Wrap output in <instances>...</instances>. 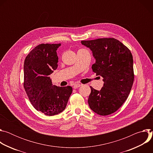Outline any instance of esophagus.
<instances>
[{
  "instance_id": "34e87169",
  "label": "esophagus",
  "mask_w": 153,
  "mask_h": 153,
  "mask_svg": "<svg viewBox=\"0 0 153 153\" xmlns=\"http://www.w3.org/2000/svg\"><path fill=\"white\" fill-rule=\"evenodd\" d=\"M81 85H82L81 84H79V83H76V84H74V86H73V88H74V89H76V88H79V87H80V86Z\"/></svg>"
}]
</instances>
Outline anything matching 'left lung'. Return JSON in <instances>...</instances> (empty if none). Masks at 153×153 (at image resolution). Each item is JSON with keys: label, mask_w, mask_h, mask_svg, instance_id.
Wrapping results in <instances>:
<instances>
[{"label": "left lung", "mask_w": 153, "mask_h": 153, "mask_svg": "<svg viewBox=\"0 0 153 153\" xmlns=\"http://www.w3.org/2000/svg\"><path fill=\"white\" fill-rule=\"evenodd\" d=\"M93 52L96 63L92 70L103 77L100 91L90 86L88 102L91 110L100 116L116 112L128 98L134 82L133 59L130 50L114 38L82 40Z\"/></svg>", "instance_id": "obj_1"}]
</instances>
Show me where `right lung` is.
Wrapping results in <instances>:
<instances>
[{
    "instance_id": "right-lung-1",
    "label": "right lung",
    "mask_w": 153,
    "mask_h": 153,
    "mask_svg": "<svg viewBox=\"0 0 153 153\" xmlns=\"http://www.w3.org/2000/svg\"><path fill=\"white\" fill-rule=\"evenodd\" d=\"M60 43H42L33 48L24 61V86L36 110L47 116L62 112L72 93L70 86L53 85L48 76L58 67L56 50Z\"/></svg>"
}]
</instances>
